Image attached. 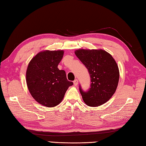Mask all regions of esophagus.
Returning <instances> with one entry per match:
<instances>
[{"label":"esophagus","mask_w":146,"mask_h":146,"mask_svg":"<svg viewBox=\"0 0 146 146\" xmlns=\"http://www.w3.org/2000/svg\"><path fill=\"white\" fill-rule=\"evenodd\" d=\"M73 84H74V85H75V86H76L78 85V80H77V79H75V80L73 81Z\"/></svg>","instance_id":"obj_1"}]
</instances>
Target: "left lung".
Wrapping results in <instances>:
<instances>
[{"label":"left lung","mask_w":146,"mask_h":146,"mask_svg":"<svg viewBox=\"0 0 146 146\" xmlns=\"http://www.w3.org/2000/svg\"><path fill=\"white\" fill-rule=\"evenodd\" d=\"M76 56L88 69L91 77L90 88L80 92L85 104L91 107L104 104L112 97L119 80V70L113 56L103 49H79Z\"/></svg>","instance_id":"8db88e82"}]
</instances>
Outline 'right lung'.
<instances>
[{"instance_id":"obj_1","label":"right lung","mask_w":146,"mask_h":146,"mask_svg":"<svg viewBox=\"0 0 146 146\" xmlns=\"http://www.w3.org/2000/svg\"><path fill=\"white\" fill-rule=\"evenodd\" d=\"M63 55V50L40 51L28 66L26 83L28 90L36 102L46 107L58 105L68 88L73 84L68 80L65 71L58 68Z\"/></svg>"}]
</instances>
